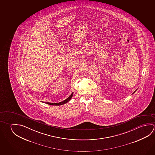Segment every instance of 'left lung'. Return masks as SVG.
Here are the masks:
<instances>
[{
	"label": "left lung",
	"mask_w": 155,
	"mask_h": 155,
	"mask_svg": "<svg viewBox=\"0 0 155 155\" xmlns=\"http://www.w3.org/2000/svg\"><path fill=\"white\" fill-rule=\"evenodd\" d=\"M136 91H134V92H135L136 91Z\"/></svg>",
	"instance_id": "1"
}]
</instances>
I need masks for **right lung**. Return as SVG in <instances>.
Masks as SVG:
<instances>
[{"mask_svg":"<svg viewBox=\"0 0 155 155\" xmlns=\"http://www.w3.org/2000/svg\"><path fill=\"white\" fill-rule=\"evenodd\" d=\"M73 94H74V92H72L71 95L68 98H66L65 100H64V101H62V102L57 103H52L46 102V103L48 104V105H63V104H65V103H68V102H69L70 101V99H71V98L72 97V96H73Z\"/></svg>","mask_w":155,"mask_h":155,"instance_id":"1","label":"right lung"}]
</instances>
